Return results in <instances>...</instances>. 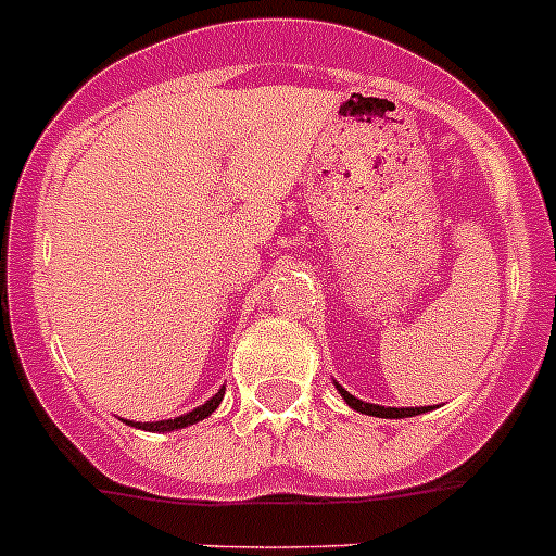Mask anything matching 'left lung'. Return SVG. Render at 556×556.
<instances>
[{
	"label": "left lung",
	"instance_id": "1",
	"mask_svg": "<svg viewBox=\"0 0 556 556\" xmlns=\"http://www.w3.org/2000/svg\"><path fill=\"white\" fill-rule=\"evenodd\" d=\"M340 388V394L342 400L351 405L354 410H363V414H371V417H386V419H403V417H414V414H426L428 408H386V405H371V403H363V400H356V396H351L349 391L342 386Z\"/></svg>",
	"mask_w": 556,
	"mask_h": 556
}]
</instances>
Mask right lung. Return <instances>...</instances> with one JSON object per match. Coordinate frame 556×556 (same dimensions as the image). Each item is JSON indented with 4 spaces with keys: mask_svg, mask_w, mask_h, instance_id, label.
<instances>
[{
    "mask_svg": "<svg viewBox=\"0 0 556 556\" xmlns=\"http://www.w3.org/2000/svg\"><path fill=\"white\" fill-rule=\"evenodd\" d=\"M223 394L225 388H219L211 400H207L205 405H200V408H193L191 414H182V417L176 419H160V422H134L137 428H146V431H174V428H185V426H193V422H200V419H205L207 414H214L216 405L223 403Z\"/></svg>",
    "mask_w": 556,
    "mask_h": 556,
    "instance_id": "1",
    "label": "right lung"
}]
</instances>
